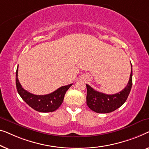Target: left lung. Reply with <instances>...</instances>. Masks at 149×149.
Segmentation results:
<instances>
[{"mask_svg": "<svg viewBox=\"0 0 149 149\" xmlns=\"http://www.w3.org/2000/svg\"><path fill=\"white\" fill-rule=\"evenodd\" d=\"M131 74L129 81L122 91L114 95H106L94 90L86 85V103L92 111L98 113H108L120 107L125 102L132 86V66L131 63Z\"/></svg>", "mask_w": 149, "mask_h": 149, "instance_id": "8db88e82", "label": "left lung"}]
</instances>
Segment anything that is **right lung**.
<instances>
[{"label":"right lung","mask_w":149,"mask_h":149,"mask_svg":"<svg viewBox=\"0 0 149 149\" xmlns=\"http://www.w3.org/2000/svg\"><path fill=\"white\" fill-rule=\"evenodd\" d=\"M18 67L16 71V87L19 95L29 106L38 112L48 113L56 111L62 104L66 92L71 84L60 87L53 93L45 95H36L23 88L19 81Z\"/></svg>","instance_id":"1"}]
</instances>
